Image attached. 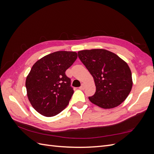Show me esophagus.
<instances>
[{"mask_svg": "<svg viewBox=\"0 0 154 154\" xmlns=\"http://www.w3.org/2000/svg\"><path fill=\"white\" fill-rule=\"evenodd\" d=\"M85 85L84 83H82V85H81V87H80V89L83 90V89H84V88H85Z\"/></svg>", "mask_w": 154, "mask_h": 154, "instance_id": "esophagus-1", "label": "esophagus"}]
</instances>
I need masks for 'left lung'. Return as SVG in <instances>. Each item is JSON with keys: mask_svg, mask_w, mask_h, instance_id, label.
Masks as SVG:
<instances>
[{"mask_svg": "<svg viewBox=\"0 0 154 154\" xmlns=\"http://www.w3.org/2000/svg\"><path fill=\"white\" fill-rule=\"evenodd\" d=\"M78 54L95 83L96 92L88 100L105 109L123 103L133 84L132 72L127 62L103 49L83 50L78 51Z\"/></svg>", "mask_w": 154, "mask_h": 154, "instance_id": "obj_1", "label": "left lung"}]
</instances>
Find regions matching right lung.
Masks as SVG:
<instances>
[{"label": "right lung", "instance_id": "1", "mask_svg": "<svg viewBox=\"0 0 154 154\" xmlns=\"http://www.w3.org/2000/svg\"><path fill=\"white\" fill-rule=\"evenodd\" d=\"M77 57L73 51H57L32 66L26 80L27 95L32 107L40 114L52 117L68 105L74 91L66 71Z\"/></svg>", "mask_w": 154, "mask_h": 154}]
</instances>
